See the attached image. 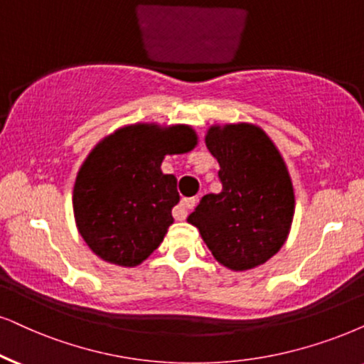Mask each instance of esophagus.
Here are the masks:
<instances>
[{
  "mask_svg": "<svg viewBox=\"0 0 364 364\" xmlns=\"http://www.w3.org/2000/svg\"><path fill=\"white\" fill-rule=\"evenodd\" d=\"M196 203V198H183L181 201H179V205L176 206V210H174V218L179 220H185L188 213H190V210L195 206Z\"/></svg>",
  "mask_w": 364,
  "mask_h": 364,
  "instance_id": "esophagus-1",
  "label": "esophagus"
}]
</instances>
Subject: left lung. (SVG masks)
<instances>
[{"label": "left lung", "mask_w": 364, "mask_h": 364, "mask_svg": "<svg viewBox=\"0 0 364 364\" xmlns=\"http://www.w3.org/2000/svg\"><path fill=\"white\" fill-rule=\"evenodd\" d=\"M205 142L218 161L223 188L201 198L188 223L200 230L216 262L235 272L255 269L277 254L291 232V174L277 146L255 124H216Z\"/></svg>", "instance_id": "1"}]
</instances>
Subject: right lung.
<instances>
[{
	"instance_id": "add662e5",
	"label": "right lung",
	"mask_w": 364,
	"mask_h": 364,
	"mask_svg": "<svg viewBox=\"0 0 364 364\" xmlns=\"http://www.w3.org/2000/svg\"><path fill=\"white\" fill-rule=\"evenodd\" d=\"M196 144L191 126L154 122L124 126L99 141L79 169L72 198L77 228L95 255L136 267L161 245L179 201L176 178L161 171V163Z\"/></svg>"
}]
</instances>
